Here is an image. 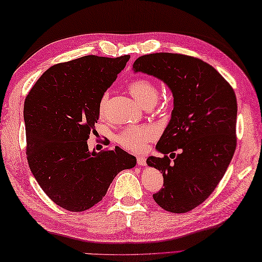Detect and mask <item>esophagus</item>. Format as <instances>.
<instances>
[{
  "mask_svg": "<svg viewBox=\"0 0 262 262\" xmlns=\"http://www.w3.org/2000/svg\"><path fill=\"white\" fill-rule=\"evenodd\" d=\"M137 164L141 165V166H144L146 165V158L144 157V155H137Z\"/></svg>",
  "mask_w": 262,
  "mask_h": 262,
  "instance_id": "34e87169",
  "label": "esophagus"
}]
</instances>
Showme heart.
I'll list each match as a JSON object with an SVG mask.
<instances>
[{
    "mask_svg": "<svg viewBox=\"0 0 262 262\" xmlns=\"http://www.w3.org/2000/svg\"><path fill=\"white\" fill-rule=\"evenodd\" d=\"M128 90L132 96L136 99L144 107L153 105L159 98V89L155 83L149 79H136L128 84ZM105 103H107V93L102 94L99 101V114L103 115ZM157 136V132L153 127L144 126H129L121 130L116 137L117 143L121 147L130 152H142L145 148L147 142L152 141Z\"/></svg>",
    "mask_w": 262,
    "mask_h": 262,
    "instance_id": "heart-1",
    "label": "heart"
}]
</instances>
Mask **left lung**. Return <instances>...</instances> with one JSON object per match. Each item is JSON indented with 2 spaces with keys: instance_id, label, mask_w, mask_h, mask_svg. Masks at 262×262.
I'll return each instance as SVG.
<instances>
[{
  "instance_id": "left-lung-1",
  "label": "left lung",
  "mask_w": 262,
  "mask_h": 262,
  "mask_svg": "<svg viewBox=\"0 0 262 262\" xmlns=\"http://www.w3.org/2000/svg\"><path fill=\"white\" fill-rule=\"evenodd\" d=\"M133 69L162 80L173 96L170 122L157 144L163 158L149 157L146 163L163 176L155 203L170 213H187L215 190L234 154V90L213 66L188 55H144Z\"/></svg>"
}]
</instances>
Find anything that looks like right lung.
<instances>
[{"mask_svg":"<svg viewBox=\"0 0 262 262\" xmlns=\"http://www.w3.org/2000/svg\"><path fill=\"white\" fill-rule=\"evenodd\" d=\"M88 55L53 65L25 100L27 160L47 196L66 210L90 209L114 178L136 165L124 149L90 152L88 138L99 119V101L129 60Z\"/></svg>","mask_w":262,"mask_h":262,"instance_id":"obj_1","label":"right lung"}]
</instances>
